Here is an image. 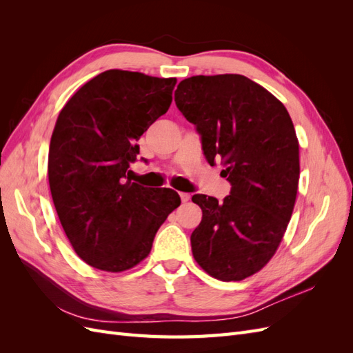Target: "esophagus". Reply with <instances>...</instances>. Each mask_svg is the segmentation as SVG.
<instances>
[{"label":"esophagus","instance_id":"obj_1","mask_svg":"<svg viewBox=\"0 0 353 353\" xmlns=\"http://www.w3.org/2000/svg\"><path fill=\"white\" fill-rule=\"evenodd\" d=\"M179 197H181V201H183V203H187L188 200H190V194L188 193H179Z\"/></svg>","mask_w":353,"mask_h":353}]
</instances>
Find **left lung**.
<instances>
[{"mask_svg":"<svg viewBox=\"0 0 353 353\" xmlns=\"http://www.w3.org/2000/svg\"><path fill=\"white\" fill-rule=\"evenodd\" d=\"M175 104L231 184L222 203L191 199L203 212L190 239L194 259L213 279H248L279 249L294 208L301 168L290 114L259 83L232 73L181 81Z\"/></svg>","mask_w":353,"mask_h":353,"instance_id":"left-lung-1","label":"left lung"}]
</instances>
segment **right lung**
<instances>
[{
    "instance_id": "add662e5",
    "label": "right lung",
    "mask_w": 353,
    "mask_h": 353,
    "mask_svg": "<svg viewBox=\"0 0 353 353\" xmlns=\"http://www.w3.org/2000/svg\"><path fill=\"white\" fill-rule=\"evenodd\" d=\"M175 78L105 70L61 109L48 152L51 197L79 258L121 272L150 253L157 230L181 205L176 191L131 183L137 141L172 103Z\"/></svg>"
}]
</instances>
